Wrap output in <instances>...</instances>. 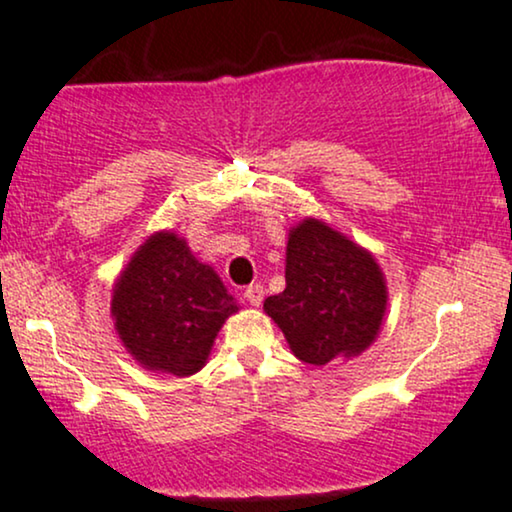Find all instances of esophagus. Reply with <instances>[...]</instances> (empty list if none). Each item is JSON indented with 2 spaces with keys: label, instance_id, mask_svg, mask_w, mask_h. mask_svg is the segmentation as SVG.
Instances as JSON below:
<instances>
[{
  "label": "esophagus",
  "instance_id": "obj_1",
  "mask_svg": "<svg viewBox=\"0 0 512 512\" xmlns=\"http://www.w3.org/2000/svg\"><path fill=\"white\" fill-rule=\"evenodd\" d=\"M263 296H266V289H263V285H249L244 289V301L249 306H261L263 304Z\"/></svg>",
  "mask_w": 512,
  "mask_h": 512
}]
</instances>
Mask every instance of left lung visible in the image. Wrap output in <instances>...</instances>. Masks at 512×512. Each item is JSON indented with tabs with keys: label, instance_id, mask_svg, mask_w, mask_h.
<instances>
[{
	"label": "left lung",
	"instance_id": "8db88e82",
	"mask_svg": "<svg viewBox=\"0 0 512 512\" xmlns=\"http://www.w3.org/2000/svg\"><path fill=\"white\" fill-rule=\"evenodd\" d=\"M285 292L268 296L266 313L299 361L327 365L361 356L380 334L387 282L368 249L323 220L289 230Z\"/></svg>",
	"mask_w": 512,
	"mask_h": 512
}]
</instances>
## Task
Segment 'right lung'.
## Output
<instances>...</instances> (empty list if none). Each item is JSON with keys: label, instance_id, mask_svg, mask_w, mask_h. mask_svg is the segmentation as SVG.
I'll return each instance as SVG.
<instances>
[{"label": "right lung", "instance_id": "1", "mask_svg": "<svg viewBox=\"0 0 512 512\" xmlns=\"http://www.w3.org/2000/svg\"><path fill=\"white\" fill-rule=\"evenodd\" d=\"M237 311L216 270L168 230L132 254L111 296L113 325L130 356L175 377L204 368L220 327Z\"/></svg>", "mask_w": 512, "mask_h": 512}]
</instances>
